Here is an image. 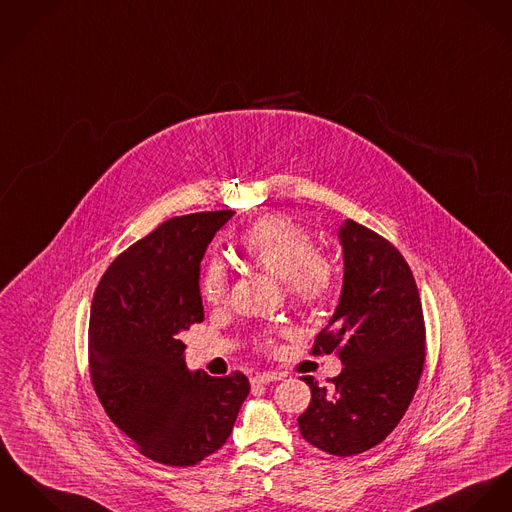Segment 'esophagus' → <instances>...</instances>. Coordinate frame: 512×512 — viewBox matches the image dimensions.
Returning <instances> with one entry per match:
<instances>
[{"label": "esophagus", "instance_id": "obj_1", "mask_svg": "<svg viewBox=\"0 0 512 512\" xmlns=\"http://www.w3.org/2000/svg\"><path fill=\"white\" fill-rule=\"evenodd\" d=\"M283 375L278 372H264L256 373L254 377H250L252 385H264V383H272V381H279Z\"/></svg>", "mask_w": 512, "mask_h": 512}]
</instances>
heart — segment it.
I'll use <instances>...</instances> for the list:
<instances>
[{"instance_id": "obj_1", "label": "heart", "mask_w": 512, "mask_h": 512, "mask_svg": "<svg viewBox=\"0 0 512 512\" xmlns=\"http://www.w3.org/2000/svg\"><path fill=\"white\" fill-rule=\"evenodd\" d=\"M242 256L285 281L287 293L301 305L323 303L332 293L336 272L317 248L315 238L301 225L283 215H270L250 225L238 240ZM231 276L223 260L211 258L201 274L203 299L219 307L229 297Z\"/></svg>"}]
</instances>
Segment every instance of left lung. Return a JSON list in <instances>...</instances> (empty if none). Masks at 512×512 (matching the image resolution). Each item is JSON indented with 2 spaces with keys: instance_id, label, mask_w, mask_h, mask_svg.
<instances>
[{
  "instance_id": "left-lung-1",
  "label": "left lung",
  "mask_w": 512,
  "mask_h": 512,
  "mask_svg": "<svg viewBox=\"0 0 512 512\" xmlns=\"http://www.w3.org/2000/svg\"><path fill=\"white\" fill-rule=\"evenodd\" d=\"M342 293L313 354L334 352L342 372L330 389L305 375L311 403L301 436L334 456H354L383 442L411 405L424 366L419 289L401 252L383 236L346 219Z\"/></svg>"
}]
</instances>
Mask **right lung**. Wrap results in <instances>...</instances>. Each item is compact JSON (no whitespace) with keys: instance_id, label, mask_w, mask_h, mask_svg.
Segmentation results:
<instances>
[{"instance_id":"right-lung-1","label":"right lung","mask_w":512,"mask_h":512,"mask_svg":"<svg viewBox=\"0 0 512 512\" xmlns=\"http://www.w3.org/2000/svg\"><path fill=\"white\" fill-rule=\"evenodd\" d=\"M233 211L174 217L113 260L90 315V372L105 413L158 464L186 467L231 436L246 375L189 372L182 330L203 321L205 250Z\"/></svg>"}]
</instances>
